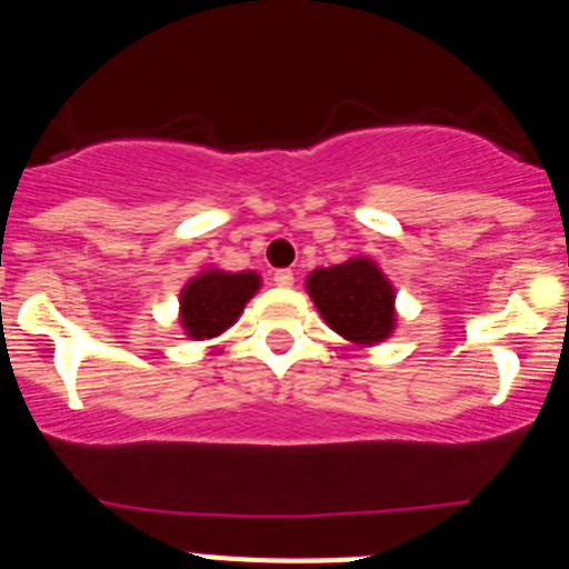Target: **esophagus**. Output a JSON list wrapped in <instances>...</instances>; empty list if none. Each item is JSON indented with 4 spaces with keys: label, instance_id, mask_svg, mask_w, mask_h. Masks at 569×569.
Wrapping results in <instances>:
<instances>
[{
    "label": "esophagus",
    "instance_id": "1",
    "mask_svg": "<svg viewBox=\"0 0 569 569\" xmlns=\"http://www.w3.org/2000/svg\"><path fill=\"white\" fill-rule=\"evenodd\" d=\"M276 288H293V270H276L273 273Z\"/></svg>",
    "mask_w": 569,
    "mask_h": 569
}]
</instances>
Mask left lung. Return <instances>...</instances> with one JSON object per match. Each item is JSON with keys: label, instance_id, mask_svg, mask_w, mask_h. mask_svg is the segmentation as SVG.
<instances>
[{"label": "left lung", "instance_id": "left-lung-1", "mask_svg": "<svg viewBox=\"0 0 569 569\" xmlns=\"http://www.w3.org/2000/svg\"><path fill=\"white\" fill-rule=\"evenodd\" d=\"M305 290L330 330L356 347H376L396 333V284L370 256L316 268Z\"/></svg>", "mask_w": 569, "mask_h": 569}]
</instances>
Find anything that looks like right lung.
I'll return each instance as SVG.
<instances>
[{"instance_id":"add662e5","label":"right lung","mask_w":569,"mask_h":569,"mask_svg":"<svg viewBox=\"0 0 569 569\" xmlns=\"http://www.w3.org/2000/svg\"><path fill=\"white\" fill-rule=\"evenodd\" d=\"M261 276L256 270L202 268L179 290V328L190 341L219 339L244 313L248 301L259 293Z\"/></svg>"}]
</instances>
